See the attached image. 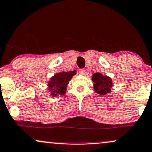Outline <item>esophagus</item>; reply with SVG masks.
Instances as JSON below:
<instances>
[{"instance_id": "1", "label": "esophagus", "mask_w": 152, "mask_h": 152, "mask_svg": "<svg viewBox=\"0 0 152 152\" xmlns=\"http://www.w3.org/2000/svg\"><path fill=\"white\" fill-rule=\"evenodd\" d=\"M79 73L81 75L86 74V70H85L84 68H81V69L79 70Z\"/></svg>"}]
</instances>
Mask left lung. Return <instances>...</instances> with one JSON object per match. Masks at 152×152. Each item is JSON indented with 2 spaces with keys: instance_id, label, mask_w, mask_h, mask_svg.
Returning <instances> with one entry per match:
<instances>
[{
  "instance_id": "left-lung-1",
  "label": "left lung",
  "mask_w": 152,
  "mask_h": 152,
  "mask_svg": "<svg viewBox=\"0 0 152 152\" xmlns=\"http://www.w3.org/2000/svg\"><path fill=\"white\" fill-rule=\"evenodd\" d=\"M91 79L94 83V89L97 94L104 95L107 93L110 92L113 82L109 76H103L100 73H96L93 74Z\"/></svg>"
}]
</instances>
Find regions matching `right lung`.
<instances>
[{
    "label": "right lung",
    "instance_id": "add662e5",
    "mask_svg": "<svg viewBox=\"0 0 152 152\" xmlns=\"http://www.w3.org/2000/svg\"><path fill=\"white\" fill-rule=\"evenodd\" d=\"M76 71L61 72L55 74L48 82V89L53 96L66 94V87L70 80L76 74Z\"/></svg>",
    "mask_w": 152,
    "mask_h": 152
}]
</instances>
